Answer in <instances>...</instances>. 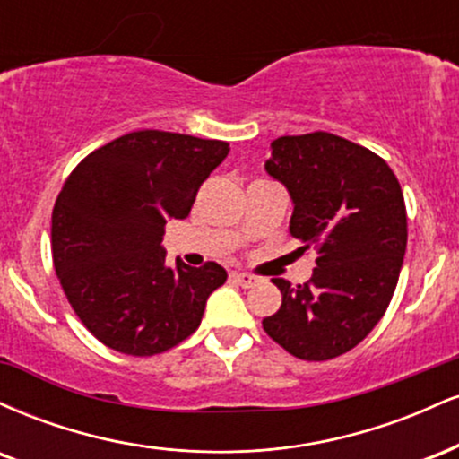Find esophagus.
Here are the masks:
<instances>
[{
	"label": "esophagus",
	"mask_w": 459,
	"mask_h": 459,
	"mask_svg": "<svg viewBox=\"0 0 459 459\" xmlns=\"http://www.w3.org/2000/svg\"><path fill=\"white\" fill-rule=\"evenodd\" d=\"M233 281L239 282L241 287H246V289H250V287H255V284H259V278L252 276V273H246V272H233Z\"/></svg>",
	"instance_id": "34e87169"
}]
</instances>
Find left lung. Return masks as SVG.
I'll list each match as a JSON object with an SVG mask.
<instances>
[{
	"mask_svg": "<svg viewBox=\"0 0 459 459\" xmlns=\"http://www.w3.org/2000/svg\"><path fill=\"white\" fill-rule=\"evenodd\" d=\"M267 175L293 203L289 233L315 250L308 282L272 278L282 304L267 334L302 360H330L376 328L397 287L408 218L397 177L365 146L325 131L272 142Z\"/></svg>",
	"mask_w": 459,
	"mask_h": 459,
	"instance_id": "8db88e82",
	"label": "left lung"
}]
</instances>
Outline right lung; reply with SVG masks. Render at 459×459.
<instances>
[{"mask_svg": "<svg viewBox=\"0 0 459 459\" xmlns=\"http://www.w3.org/2000/svg\"><path fill=\"white\" fill-rule=\"evenodd\" d=\"M229 151L222 140L134 131L91 152L66 178L51 215L54 265L68 304L103 345L155 356L200 325L226 270L168 267L161 239Z\"/></svg>", "mask_w": 459, "mask_h": 459, "instance_id": "right-lung-1", "label": "right lung"}]
</instances>
